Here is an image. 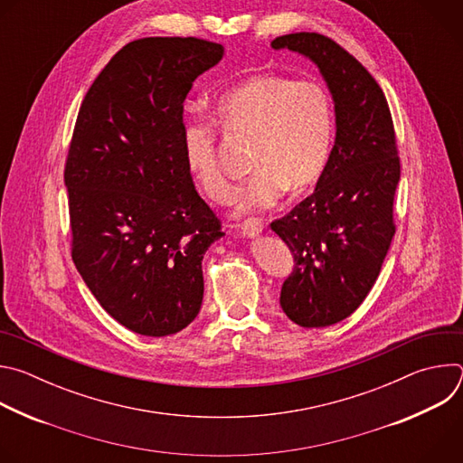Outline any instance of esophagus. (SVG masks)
<instances>
[{
	"mask_svg": "<svg viewBox=\"0 0 463 463\" xmlns=\"http://www.w3.org/2000/svg\"><path fill=\"white\" fill-rule=\"evenodd\" d=\"M238 227H240V232L245 238H254V236H258L263 231V223L258 218H249V220L241 222Z\"/></svg>",
	"mask_w": 463,
	"mask_h": 463,
	"instance_id": "obj_1",
	"label": "esophagus"
}]
</instances>
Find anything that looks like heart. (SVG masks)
Wrapping results in <instances>:
<instances>
[{
	"instance_id": "obj_1",
	"label": "heart",
	"mask_w": 463,
	"mask_h": 463,
	"mask_svg": "<svg viewBox=\"0 0 463 463\" xmlns=\"http://www.w3.org/2000/svg\"><path fill=\"white\" fill-rule=\"evenodd\" d=\"M216 122L229 134L254 136V174L240 186L236 211L271 209L284 190H302L324 172L332 154L335 117L329 93L317 82L254 75L216 104ZM184 165L214 202H227L232 184L218 159L216 131L192 120L183 129Z\"/></svg>"
}]
</instances>
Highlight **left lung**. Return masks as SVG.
Returning <instances> with one entry per match:
<instances>
[{"label":"left lung","mask_w":463,"mask_h":463,"mask_svg":"<svg viewBox=\"0 0 463 463\" xmlns=\"http://www.w3.org/2000/svg\"><path fill=\"white\" fill-rule=\"evenodd\" d=\"M271 47L309 58L335 108V143L315 192L271 223L295 258L280 306L302 327L350 317L375 284L395 227L400 157L388 102L348 51L317 33L279 36Z\"/></svg>","instance_id":"1"}]
</instances>
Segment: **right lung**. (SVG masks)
<instances>
[{"instance_id": "right-lung-1", "label": "right lung", "mask_w": 463, "mask_h": 463, "mask_svg": "<svg viewBox=\"0 0 463 463\" xmlns=\"http://www.w3.org/2000/svg\"><path fill=\"white\" fill-rule=\"evenodd\" d=\"M223 58L200 38L124 45L86 93L65 163L71 254L99 304L131 332L165 337L200 313L202 260L220 220L183 154V102Z\"/></svg>"}]
</instances>
